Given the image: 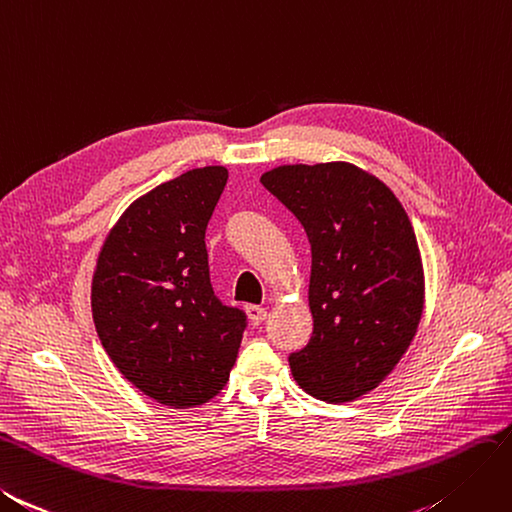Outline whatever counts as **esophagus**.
<instances>
[{
  "label": "esophagus",
  "instance_id": "1",
  "mask_svg": "<svg viewBox=\"0 0 512 512\" xmlns=\"http://www.w3.org/2000/svg\"><path fill=\"white\" fill-rule=\"evenodd\" d=\"M245 312H247V316H250V321H252L254 325H260L262 321L267 319V310L262 308V306H247Z\"/></svg>",
  "mask_w": 512,
  "mask_h": 512
}]
</instances>
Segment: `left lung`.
<instances>
[{"instance_id": "obj_1", "label": "left lung", "mask_w": 512, "mask_h": 512, "mask_svg": "<svg viewBox=\"0 0 512 512\" xmlns=\"http://www.w3.org/2000/svg\"><path fill=\"white\" fill-rule=\"evenodd\" d=\"M260 183L293 213L312 250V338L288 364L310 396L355 400L390 375L416 336L424 271L403 204L353 163L280 165Z\"/></svg>"}]
</instances>
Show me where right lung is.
Listing matches in <instances>:
<instances>
[{
  "mask_svg": "<svg viewBox=\"0 0 512 512\" xmlns=\"http://www.w3.org/2000/svg\"><path fill=\"white\" fill-rule=\"evenodd\" d=\"M228 181L206 165L137 198L109 230L92 278L96 334L120 375L187 409L224 390L247 325L213 293L204 232Z\"/></svg>",
  "mask_w": 512,
  "mask_h": 512,
  "instance_id": "1",
  "label": "right lung"
}]
</instances>
